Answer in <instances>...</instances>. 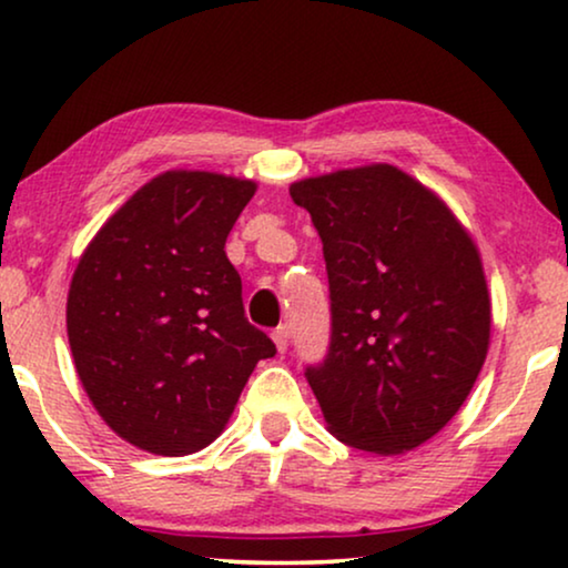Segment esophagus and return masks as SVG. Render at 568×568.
I'll list each match as a JSON object with an SVG mask.
<instances>
[{"instance_id":"34e87169","label":"esophagus","mask_w":568,"mask_h":568,"mask_svg":"<svg viewBox=\"0 0 568 568\" xmlns=\"http://www.w3.org/2000/svg\"><path fill=\"white\" fill-rule=\"evenodd\" d=\"M271 338H274V344H276V348L278 352H286V346H290V328H286V325H278V328L271 333Z\"/></svg>"}]
</instances>
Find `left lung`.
Here are the masks:
<instances>
[{"label": "left lung", "instance_id": "1", "mask_svg": "<svg viewBox=\"0 0 568 568\" xmlns=\"http://www.w3.org/2000/svg\"><path fill=\"white\" fill-rule=\"evenodd\" d=\"M323 240L331 346L305 377L333 437L408 453L453 418L491 338L480 253L437 193L403 170H336L290 185Z\"/></svg>", "mask_w": 568, "mask_h": 568}]
</instances>
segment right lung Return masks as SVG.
Listing matches in <instances>:
<instances>
[{
  "label": "right lung",
  "mask_w": 568,
  "mask_h": 568,
  "mask_svg": "<svg viewBox=\"0 0 568 568\" xmlns=\"http://www.w3.org/2000/svg\"><path fill=\"white\" fill-rule=\"evenodd\" d=\"M258 185L206 170L144 183L90 240L67 297L80 383L103 422L152 455L220 437L274 341L247 323L224 243Z\"/></svg>",
  "instance_id": "right-lung-1"
}]
</instances>
